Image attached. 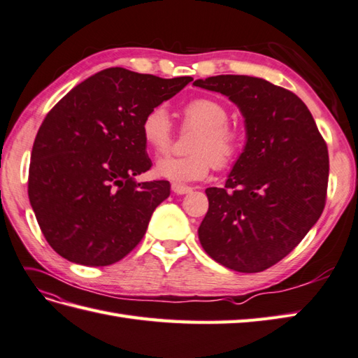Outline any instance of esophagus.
Listing matches in <instances>:
<instances>
[{
	"label": "esophagus",
	"mask_w": 358,
	"mask_h": 358,
	"mask_svg": "<svg viewBox=\"0 0 358 358\" xmlns=\"http://www.w3.org/2000/svg\"><path fill=\"white\" fill-rule=\"evenodd\" d=\"M171 189H173L174 194H188V193L193 192L192 187L182 185V184H173V185H171Z\"/></svg>",
	"instance_id": "34e87169"
}]
</instances>
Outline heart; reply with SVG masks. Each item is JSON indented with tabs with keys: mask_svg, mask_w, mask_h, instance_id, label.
Returning <instances> with one entry per match:
<instances>
[{
	"mask_svg": "<svg viewBox=\"0 0 358 358\" xmlns=\"http://www.w3.org/2000/svg\"><path fill=\"white\" fill-rule=\"evenodd\" d=\"M184 125L197 133L189 142V155L159 159L156 174L174 184L203 179L211 166L231 165L242 147V134L228 124V110L211 98H196L182 108ZM142 136L156 155H164L173 142V125L164 106H156L142 119Z\"/></svg>",
	"mask_w": 358,
	"mask_h": 358,
	"instance_id": "obj_1",
	"label": "heart"
}]
</instances>
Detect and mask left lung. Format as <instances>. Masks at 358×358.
<instances>
[{
	"instance_id": "obj_1",
	"label": "left lung",
	"mask_w": 358,
	"mask_h": 358,
	"mask_svg": "<svg viewBox=\"0 0 358 358\" xmlns=\"http://www.w3.org/2000/svg\"><path fill=\"white\" fill-rule=\"evenodd\" d=\"M193 85L228 96L245 117L246 144L224 188H206L205 252L239 273H260L296 248L322 216L328 147L297 94L262 78L219 75Z\"/></svg>"
}]
</instances>
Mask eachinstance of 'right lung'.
Wrapping results in <instances>:
<instances>
[{"label":"right lung","instance_id":"right-lung-1","mask_svg":"<svg viewBox=\"0 0 358 358\" xmlns=\"http://www.w3.org/2000/svg\"><path fill=\"white\" fill-rule=\"evenodd\" d=\"M192 81L112 67L47 113L31 148L29 199L61 257L107 266L142 241L155 208L170 196L166 180H134L152 166L142 119Z\"/></svg>","mask_w":358,"mask_h":358}]
</instances>
